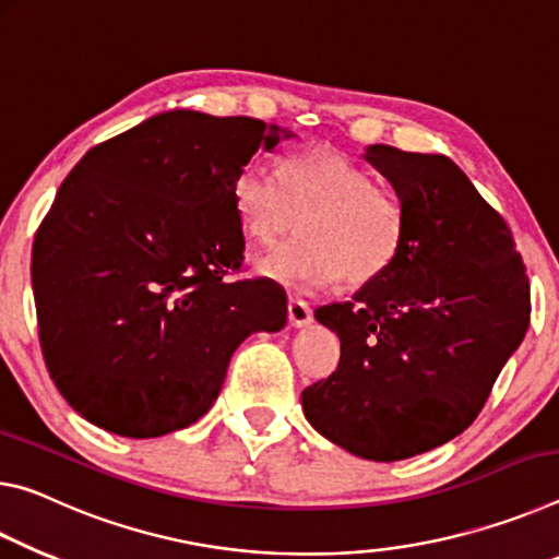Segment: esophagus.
I'll return each mask as SVG.
<instances>
[{"label":"esophagus","mask_w":559,"mask_h":559,"mask_svg":"<svg viewBox=\"0 0 559 559\" xmlns=\"http://www.w3.org/2000/svg\"><path fill=\"white\" fill-rule=\"evenodd\" d=\"M287 317H289V324L292 326H307L309 322H312V309H309V305H307L305 299L289 297V301H287Z\"/></svg>","instance_id":"obj_1"}]
</instances>
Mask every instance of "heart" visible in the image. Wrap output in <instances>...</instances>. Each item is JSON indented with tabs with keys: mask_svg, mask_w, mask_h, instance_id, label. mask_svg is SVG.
I'll return each instance as SVG.
<instances>
[{
	"mask_svg": "<svg viewBox=\"0 0 559 559\" xmlns=\"http://www.w3.org/2000/svg\"><path fill=\"white\" fill-rule=\"evenodd\" d=\"M233 203L242 230L260 245H274L299 223L301 237L260 262L262 274L297 292L334 280L344 287L371 285L393 267L406 242L401 198L332 148L285 155L280 176L247 163L233 180Z\"/></svg>",
	"mask_w": 559,
	"mask_h": 559,
	"instance_id": "heart-1",
	"label": "heart"
}]
</instances>
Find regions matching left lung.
Listing matches in <instances>:
<instances>
[{"label": "left lung", "instance_id": "8db88e82", "mask_svg": "<svg viewBox=\"0 0 559 559\" xmlns=\"http://www.w3.org/2000/svg\"><path fill=\"white\" fill-rule=\"evenodd\" d=\"M406 207V242L354 301L319 307L340 366L301 391L309 424L369 461H404L463 433L530 324L525 264L506 219L445 155L369 145Z\"/></svg>", "mask_w": 559, "mask_h": 559}]
</instances>
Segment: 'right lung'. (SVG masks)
Masks as SVG:
<instances>
[{
  "instance_id": "right-lung-1",
  "label": "right lung",
  "mask_w": 559,
  "mask_h": 559,
  "mask_svg": "<svg viewBox=\"0 0 559 559\" xmlns=\"http://www.w3.org/2000/svg\"><path fill=\"white\" fill-rule=\"evenodd\" d=\"M292 133L247 116L168 111L91 148L32 247L49 377L73 411L126 438L205 416L252 332L287 324V295L242 270L237 170Z\"/></svg>"
}]
</instances>
